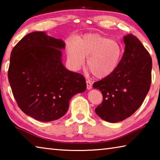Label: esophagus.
Segmentation results:
<instances>
[{
  "mask_svg": "<svg viewBox=\"0 0 160 160\" xmlns=\"http://www.w3.org/2000/svg\"><path fill=\"white\" fill-rule=\"evenodd\" d=\"M86 83H87V88L88 89V90H91L92 89V82H91V81L90 80H87L86 81Z\"/></svg>",
  "mask_w": 160,
  "mask_h": 160,
  "instance_id": "1",
  "label": "esophagus"
}]
</instances>
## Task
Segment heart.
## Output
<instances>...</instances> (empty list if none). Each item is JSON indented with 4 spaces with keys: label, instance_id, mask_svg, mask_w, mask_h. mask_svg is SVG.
Wrapping results in <instances>:
<instances>
[{
    "label": "heart",
    "instance_id": "heart-1",
    "mask_svg": "<svg viewBox=\"0 0 160 160\" xmlns=\"http://www.w3.org/2000/svg\"><path fill=\"white\" fill-rule=\"evenodd\" d=\"M121 44L98 34L83 36L68 48V60L74 70H79L87 57V66L94 76H109L117 68L122 57Z\"/></svg>",
    "mask_w": 160,
    "mask_h": 160
}]
</instances>
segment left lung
I'll use <instances>...</instances> for the list:
<instances>
[{"instance_id": "8db88e82", "label": "left lung", "mask_w": 160, "mask_h": 160, "mask_svg": "<svg viewBox=\"0 0 160 160\" xmlns=\"http://www.w3.org/2000/svg\"><path fill=\"white\" fill-rule=\"evenodd\" d=\"M125 51L117 68L95 82L93 88L102 94L95 112L111 123L122 121L138 109L150 90L152 58L140 40L132 34L123 37Z\"/></svg>"}]
</instances>
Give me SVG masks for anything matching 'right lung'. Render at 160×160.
Returning a JSON list of instances; mask_svg holds the SVG:
<instances>
[{
	"instance_id": "1",
	"label": "right lung",
	"mask_w": 160,
	"mask_h": 160,
	"mask_svg": "<svg viewBox=\"0 0 160 160\" xmlns=\"http://www.w3.org/2000/svg\"><path fill=\"white\" fill-rule=\"evenodd\" d=\"M64 42L44 32L24 37L10 54L8 76L18 107L36 120L51 121L66 114L70 99L83 92V75L62 63Z\"/></svg>"
}]
</instances>
